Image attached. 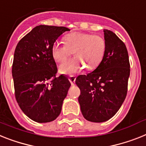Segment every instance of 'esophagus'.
<instances>
[{
  "instance_id": "34e87169",
  "label": "esophagus",
  "mask_w": 146,
  "mask_h": 146,
  "mask_svg": "<svg viewBox=\"0 0 146 146\" xmlns=\"http://www.w3.org/2000/svg\"><path fill=\"white\" fill-rule=\"evenodd\" d=\"M69 80L71 84H75V81H76V76H70Z\"/></svg>"
}]
</instances>
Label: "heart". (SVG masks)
I'll use <instances>...</instances> for the list:
<instances>
[{"mask_svg": "<svg viewBox=\"0 0 146 146\" xmlns=\"http://www.w3.org/2000/svg\"><path fill=\"white\" fill-rule=\"evenodd\" d=\"M105 41L100 35L84 33H73L64 37V43L55 42L52 46V57L57 62H63L73 53L74 58L67 60L59 67L60 73L73 75L84 67L96 68L102 60Z\"/></svg>", "mask_w": 146, "mask_h": 146, "instance_id": "1", "label": "heart"}]
</instances>
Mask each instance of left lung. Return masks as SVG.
I'll return each mask as SVG.
<instances>
[{
    "label": "left lung",
    "instance_id": "obj_1",
    "mask_svg": "<svg viewBox=\"0 0 146 146\" xmlns=\"http://www.w3.org/2000/svg\"><path fill=\"white\" fill-rule=\"evenodd\" d=\"M105 51L100 65L87 75H80L76 84L81 90L79 103L84 119L103 122L112 118L127 95L130 64L128 50L118 36L104 30Z\"/></svg>",
    "mask_w": 146,
    "mask_h": 146
}]
</instances>
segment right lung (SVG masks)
Returning a JSON list of instances; mask_svg holds the SVG:
<instances>
[{"label":"right lung","instance_id":"1","mask_svg":"<svg viewBox=\"0 0 146 146\" xmlns=\"http://www.w3.org/2000/svg\"><path fill=\"white\" fill-rule=\"evenodd\" d=\"M66 31L70 29L37 26L15 50L12 73L17 102L24 114L39 123L58 117L71 85L65 76H56L58 70L52 55V44Z\"/></svg>","mask_w":146,"mask_h":146}]
</instances>
